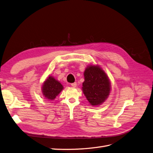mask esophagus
Returning <instances> with one entry per match:
<instances>
[{
    "instance_id": "34e87169",
    "label": "esophagus",
    "mask_w": 153,
    "mask_h": 153,
    "mask_svg": "<svg viewBox=\"0 0 153 153\" xmlns=\"http://www.w3.org/2000/svg\"><path fill=\"white\" fill-rule=\"evenodd\" d=\"M71 86L72 87H76L77 83H76V82H73V83H71Z\"/></svg>"
}]
</instances>
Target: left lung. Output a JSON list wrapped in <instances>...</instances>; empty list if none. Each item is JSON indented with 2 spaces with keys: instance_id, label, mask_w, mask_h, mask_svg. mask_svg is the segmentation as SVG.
Here are the masks:
<instances>
[{
  "instance_id": "8db88e82",
  "label": "left lung",
  "mask_w": 153,
  "mask_h": 153,
  "mask_svg": "<svg viewBox=\"0 0 153 153\" xmlns=\"http://www.w3.org/2000/svg\"><path fill=\"white\" fill-rule=\"evenodd\" d=\"M85 81L82 91L89 103L98 106L106 101L111 92L110 79L102 67L98 65L90 64L84 71Z\"/></svg>"
}]
</instances>
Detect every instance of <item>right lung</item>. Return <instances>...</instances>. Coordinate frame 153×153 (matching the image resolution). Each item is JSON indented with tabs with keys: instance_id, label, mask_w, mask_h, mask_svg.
<instances>
[{
	"instance_id": "right-lung-1",
	"label": "right lung",
	"mask_w": 153,
	"mask_h": 153,
	"mask_svg": "<svg viewBox=\"0 0 153 153\" xmlns=\"http://www.w3.org/2000/svg\"><path fill=\"white\" fill-rule=\"evenodd\" d=\"M63 88V86L58 80L52 76L49 75L42 83V92L45 99L53 101Z\"/></svg>"
}]
</instances>
